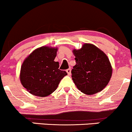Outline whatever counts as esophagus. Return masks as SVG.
Segmentation results:
<instances>
[{"label": "esophagus", "mask_w": 132, "mask_h": 132, "mask_svg": "<svg viewBox=\"0 0 132 132\" xmlns=\"http://www.w3.org/2000/svg\"><path fill=\"white\" fill-rule=\"evenodd\" d=\"M66 72H67V73H68V75H69V76L71 75V69H68L67 70H66Z\"/></svg>", "instance_id": "obj_1"}]
</instances>
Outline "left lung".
I'll use <instances>...</instances> for the list:
<instances>
[{"label":"left lung","mask_w":132,"mask_h":132,"mask_svg":"<svg viewBox=\"0 0 132 132\" xmlns=\"http://www.w3.org/2000/svg\"><path fill=\"white\" fill-rule=\"evenodd\" d=\"M72 53L76 64L71 73L77 88L87 95L102 91L112 75V68L107 56L90 43H84L81 49H74Z\"/></svg>","instance_id":"8db88e82"}]
</instances>
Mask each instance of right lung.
<instances>
[{"instance_id":"right-lung-1","label":"right lung","mask_w":132,"mask_h":132,"mask_svg":"<svg viewBox=\"0 0 132 132\" xmlns=\"http://www.w3.org/2000/svg\"><path fill=\"white\" fill-rule=\"evenodd\" d=\"M57 48L43 46L35 50L27 56L21 66L20 80L31 94L45 97L52 94L61 80L67 75L59 69V63L54 61Z\"/></svg>"}]
</instances>
